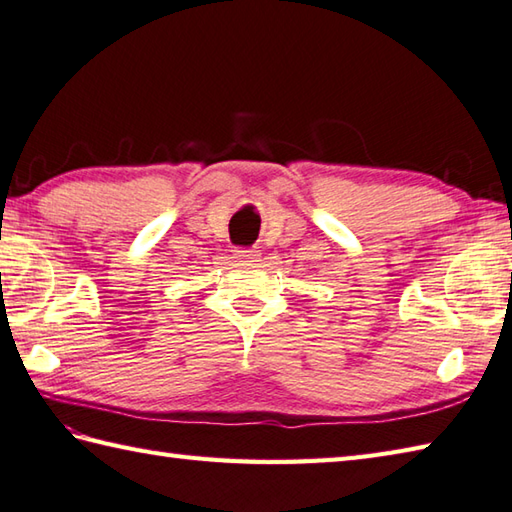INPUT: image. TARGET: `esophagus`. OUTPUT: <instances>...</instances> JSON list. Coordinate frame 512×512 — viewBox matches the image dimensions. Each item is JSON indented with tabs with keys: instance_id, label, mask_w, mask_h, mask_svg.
I'll list each match as a JSON object with an SVG mask.
<instances>
[{
	"instance_id": "1",
	"label": "esophagus",
	"mask_w": 512,
	"mask_h": 512,
	"mask_svg": "<svg viewBox=\"0 0 512 512\" xmlns=\"http://www.w3.org/2000/svg\"><path fill=\"white\" fill-rule=\"evenodd\" d=\"M235 257L246 259V262H255V259H259V250H255V248H237Z\"/></svg>"
}]
</instances>
